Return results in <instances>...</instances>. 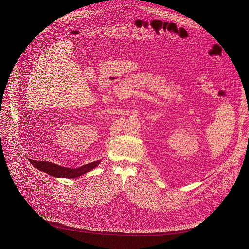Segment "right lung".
<instances>
[{
	"label": "right lung",
	"instance_id": "1",
	"mask_svg": "<svg viewBox=\"0 0 249 249\" xmlns=\"http://www.w3.org/2000/svg\"><path fill=\"white\" fill-rule=\"evenodd\" d=\"M29 161L36 168H38L39 171L44 172L50 176H53L56 178H74L80 177V176L91 171V169L98 166V164L100 163V160H98V161L86 164V165L81 166L78 168H69V167L59 166L57 164L48 162V161H40V160L37 161V160H29Z\"/></svg>",
	"mask_w": 249,
	"mask_h": 249
}]
</instances>
